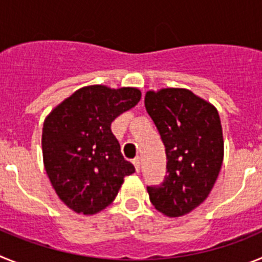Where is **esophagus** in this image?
<instances>
[{
    "label": "esophagus",
    "instance_id": "1",
    "mask_svg": "<svg viewBox=\"0 0 262 262\" xmlns=\"http://www.w3.org/2000/svg\"><path fill=\"white\" fill-rule=\"evenodd\" d=\"M134 166H135V170L136 172H140V166H142V161H140V157H135L133 161Z\"/></svg>",
    "mask_w": 262,
    "mask_h": 262
}]
</instances>
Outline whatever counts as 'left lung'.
<instances>
[{
  "mask_svg": "<svg viewBox=\"0 0 262 262\" xmlns=\"http://www.w3.org/2000/svg\"><path fill=\"white\" fill-rule=\"evenodd\" d=\"M144 103L168 160L163 184L147 187L149 200L166 216H182L209 196L221 172V118L214 105L182 88L149 90Z\"/></svg>",
  "mask_w": 262,
  "mask_h": 262,
  "instance_id": "1",
  "label": "left lung"
}]
</instances>
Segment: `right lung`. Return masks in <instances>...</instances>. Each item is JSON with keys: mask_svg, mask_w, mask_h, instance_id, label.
<instances>
[{"mask_svg": "<svg viewBox=\"0 0 262 262\" xmlns=\"http://www.w3.org/2000/svg\"><path fill=\"white\" fill-rule=\"evenodd\" d=\"M142 98L136 88L90 85L51 111L43 124L46 172L60 200L77 214L93 215L115 200L135 168L120 154L111 122Z\"/></svg>", "mask_w": 262, "mask_h": 262, "instance_id": "add662e5", "label": "right lung"}]
</instances>
